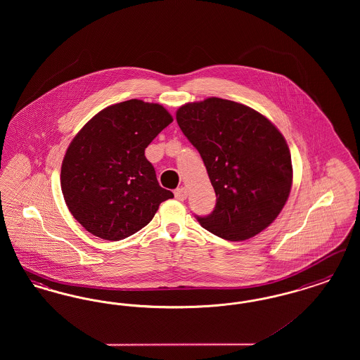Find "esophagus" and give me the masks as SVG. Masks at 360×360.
<instances>
[{
	"instance_id": "esophagus-1",
	"label": "esophagus",
	"mask_w": 360,
	"mask_h": 360,
	"mask_svg": "<svg viewBox=\"0 0 360 360\" xmlns=\"http://www.w3.org/2000/svg\"><path fill=\"white\" fill-rule=\"evenodd\" d=\"M174 194H175V198H176L178 201H185V200L188 198V188H176V190L174 191Z\"/></svg>"
}]
</instances>
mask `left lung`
<instances>
[{
    "label": "left lung",
    "instance_id": "1",
    "mask_svg": "<svg viewBox=\"0 0 360 360\" xmlns=\"http://www.w3.org/2000/svg\"><path fill=\"white\" fill-rule=\"evenodd\" d=\"M176 122L201 155L216 193L206 231L241 241L266 229L286 204L292 182L288 143L274 124L243 103L206 98L176 110Z\"/></svg>",
    "mask_w": 360,
    "mask_h": 360
}]
</instances>
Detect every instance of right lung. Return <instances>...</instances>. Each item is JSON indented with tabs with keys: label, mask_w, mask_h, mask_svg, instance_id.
<instances>
[{
	"label": "right lung",
	"mask_w": 360,
	"mask_h": 360,
	"mask_svg": "<svg viewBox=\"0 0 360 360\" xmlns=\"http://www.w3.org/2000/svg\"><path fill=\"white\" fill-rule=\"evenodd\" d=\"M170 122L162 105L128 100L105 108L72 139L60 186L71 214L87 232L110 241L125 239L174 197L159 186L144 155Z\"/></svg>",
	"instance_id": "right-lung-1"
}]
</instances>
